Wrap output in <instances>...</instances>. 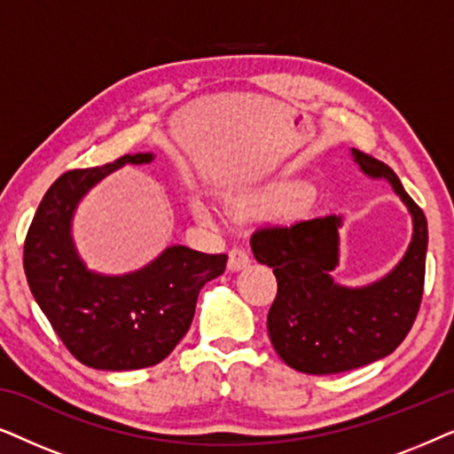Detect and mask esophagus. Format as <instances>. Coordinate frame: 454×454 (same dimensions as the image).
<instances>
[{
	"mask_svg": "<svg viewBox=\"0 0 454 454\" xmlns=\"http://www.w3.org/2000/svg\"><path fill=\"white\" fill-rule=\"evenodd\" d=\"M247 264H250V254H247L244 247H233V250L229 252V262H227L229 270H241L246 269Z\"/></svg>",
	"mask_w": 454,
	"mask_h": 454,
	"instance_id": "esophagus-1",
	"label": "esophagus"
}]
</instances>
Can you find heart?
I'll return each mask as SVG.
<instances>
[{
    "label": "heart",
    "mask_w": 454,
    "mask_h": 454,
    "mask_svg": "<svg viewBox=\"0 0 454 454\" xmlns=\"http://www.w3.org/2000/svg\"><path fill=\"white\" fill-rule=\"evenodd\" d=\"M194 210H196V215L207 216V207H204V204H202L200 200H196V202H194Z\"/></svg>",
    "instance_id": "heart-1"
}]
</instances>
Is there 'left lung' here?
<instances>
[{"label": "left lung", "mask_w": 454, "mask_h": 454, "mask_svg": "<svg viewBox=\"0 0 454 454\" xmlns=\"http://www.w3.org/2000/svg\"><path fill=\"white\" fill-rule=\"evenodd\" d=\"M370 177H387L413 216V239L396 269L362 289L333 281L339 264L340 216L326 215L252 233V252L277 277L269 309L270 343L303 374H339L387 357L418 318L426 278V215L382 160L353 148Z\"/></svg>", "instance_id": "8db88e82"}]
</instances>
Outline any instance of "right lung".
<instances>
[{"label": "right lung", "mask_w": 454, "mask_h": 454, "mask_svg": "<svg viewBox=\"0 0 454 454\" xmlns=\"http://www.w3.org/2000/svg\"><path fill=\"white\" fill-rule=\"evenodd\" d=\"M151 153L72 169L55 179L24 239V272L43 314L80 364L121 372L151 368L188 333L204 283L225 270V254L171 246L142 270L103 277L86 270L74 250L70 221L80 198L126 163H151Z\"/></svg>", "instance_id": "1"}]
</instances>
